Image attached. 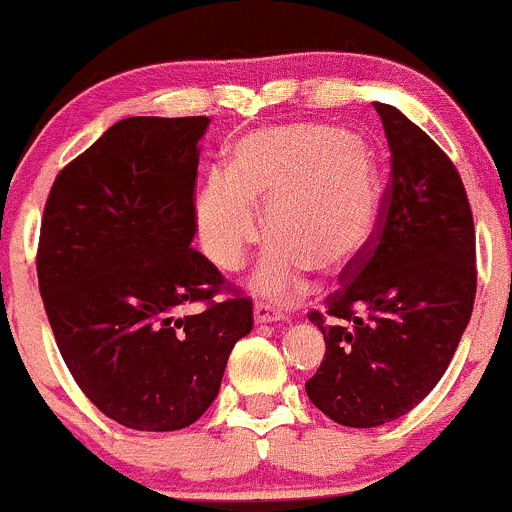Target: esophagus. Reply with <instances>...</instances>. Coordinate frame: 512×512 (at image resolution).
Returning a JSON list of instances; mask_svg holds the SVG:
<instances>
[{"instance_id":"1","label":"esophagus","mask_w":512,"mask_h":512,"mask_svg":"<svg viewBox=\"0 0 512 512\" xmlns=\"http://www.w3.org/2000/svg\"><path fill=\"white\" fill-rule=\"evenodd\" d=\"M281 318H283V313L281 310L273 308L271 303H261V300H258V303L254 305L256 323H273V320H281Z\"/></svg>"}]
</instances>
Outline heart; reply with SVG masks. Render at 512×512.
I'll return each mask as SVG.
<instances>
[{"label":"heart","mask_w":512,"mask_h":512,"mask_svg":"<svg viewBox=\"0 0 512 512\" xmlns=\"http://www.w3.org/2000/svg\"><path fill=\"white\" fill-rule=\"evenodd\" d=\"M379 167L365 140L335 125H281L236 142L231 172H214L197 202V231L221 271L244 263L261 239L256 204L273 241L258 288L291 300L305 268L340 273L370 244L379 217Z\"/></svg>","instance_id":"heart-1"}]
</instances>
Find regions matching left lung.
<instances>
[{
    "label": "left lung",
    "instance_id": "left-lung-1",
    "mask_svg": "<svg viewBox=\"0 0 512 512\" xmlns=\"http://www.w3.org/2000/svg\"><path fill=\"white\" fill-rule=\"evenodd\" d=\"M392 150L374 234L325 310V357L305 382L342 426L370 429L412 412L449 367L476 300V229L451 157L394 105L374 103Z\"/></svg>",
    "mask_w": 512,
    "mask_h": 512
}]
</instances>
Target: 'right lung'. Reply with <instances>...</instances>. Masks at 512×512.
I'll return each instance as SVG.
<instances>
[{"label":"right lung","instance_id":"right-lung-1","mask_svg":"<svg viewBox=\"0 0 512 512\" xmlns=\"http://www.w3.org/2000/svg\"><path fill=\"white\" fill-rule=\"evenodd\" d=\"M207 115L125 118L56 175L36 273L81 392L135 431L194 424L219 394L251 298L192 249ZM199 304L194 316L181 308Z\"/></svg>","mask_w":512,"mask_h":512}]
</instances>
